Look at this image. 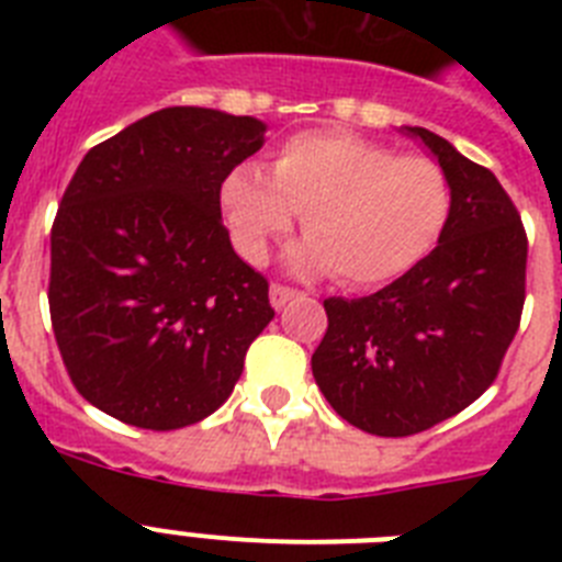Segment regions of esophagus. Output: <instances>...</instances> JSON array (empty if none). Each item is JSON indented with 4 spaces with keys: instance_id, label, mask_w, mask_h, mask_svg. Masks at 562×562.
Wrapping results in <instances>:
<instances>
[{
    "instance_id": "34e87169",
    "label": "esophagus",
    "mask_w": 562,
    "mask_h": 562,
    "mask_svg": "<svg viewBox=\"0 0 562 562\" xmlns=\"http://www.w3.org/2000/svg\"><path fill=\"white\" fill-rule=\"evenodd\" d=\"M301 292L292 290V286H284V284H272L270 286V304L272 310H284L286 304H290L292 297H297Z\"/></svg>"
}]
</instances>
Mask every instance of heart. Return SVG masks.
<instances>
[{
	"instance_id": "1",
	"label": "heart",
	"mask_w": 562,
	"mask_h": 562,
	"mask_svg": "<svg viewBox=\"0 0 562 562\" xmlns=\"http://www.w3.org/2000/svg\"><path fill=\"white\" fill-rule=\"evenodd\" d=\"M220 196L241 256L265 261L304 213L306 238L292 247L290 265L312 276L335 270L355 290L389 284L425 261L453 207L439 162L337 132L290 137L270 173L241 162Z\"/></svg>"
}]
</instances>
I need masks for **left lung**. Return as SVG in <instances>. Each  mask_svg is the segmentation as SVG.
Listing matches in <instances>:
<instances>
[{"label": "left lung", "instance_id": "8db88e82", "mask_svg": "<svg viewBox=\"0 0 562 562\" xmlns=\"http://www.w3.org/2000/svg\"><path fill=\"white\" fill-rule=\"evenodd\" d=\"M400 132L448 173V227L374 295L324 301L329 329L312 355L331 408L374 436L419 434L479 400L518 331L526 290V233L495 173L428 128Z\"/></svg>", "mask_w": 562, "mask_h": 562}]
</instances>
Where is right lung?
<instances>
[{"instance_id": "1", "label": "right lung", "mask_w": 562, "mask_h": 562, "mask_svg": "<svg viewBox=\"0 0 562 562\" xmlns=\"http://www.w3.org/2000/svg\"><path fill=\"white\" fill-rule=\"evenodd\" d=\"M267 123L168 106L89 148L49 233V317L69 380L146 430L205 419L272 321L267 278L222 222L227 173Z\"/></svg>"}]
</instances>
